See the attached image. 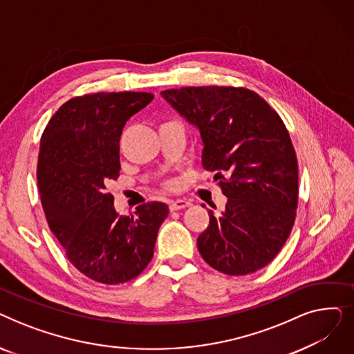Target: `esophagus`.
Returning <instances> with one entry per match:
<instances>
[{"label": "esophagus", "instance_id": "esophagus-1", "mask_svg": "<svg viewBox=\"0 0 354 354\" xmlns=\"http://www.w3.org/2000/svg\"><path fill=\"white\" fill-rule=\"evenodd\" d=\"M191 205V202L187 199H175L169 202V209L171 211H179L183 208H188Z\"/></svg>", "mask_w": 354, "mask_h": 354}]
</instances>
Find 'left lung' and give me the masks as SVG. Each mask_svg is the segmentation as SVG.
Returning a JSON list of instances; mask_svg holds the SVG:
<instances>
[{"label":"left lung","instance_id":"obj_1","mask_svg":"<svg viewBox=\"0 0 354 354\" xmlns=\"http://www.w3.org/2000/svg\"><path fill=\"white\" fill-rule=\"evenodd\" d=\"M160 95L199 130L203 169L221 179L228 198L219 216L208 211L209 225L196 239L202 258L228 275L261 270L286 244L299 199V165L281 118L244 87H180Z\"/></svg>","mask_w":354,"mask_h":354}]
</instances>
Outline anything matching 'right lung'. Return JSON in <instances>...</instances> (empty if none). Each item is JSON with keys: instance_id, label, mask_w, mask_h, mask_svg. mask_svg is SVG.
<instances>
[{"instance_id": "right-lung-1", "label": "right lung", "mask_w": 354, "mask_h": 354, "mask_svg": "<svg viewBox=\"0 0 354 354\" xmlns=\"http://www.w3.org/2000/svg\"><path fill=\"white\" fill-rule=\"evenodd\" d=\"M152 99L142 91L74 97L41 136L37 183L48 227L70 263L102 284L130 281L147 267L169 214L166 203L147 202L122 216L106 192L119 176L122 130Z\"/></svg>"}]
</instances>
